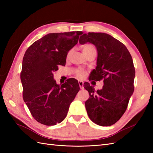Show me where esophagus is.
Returning <instances> with one entry per match:
<instances>
[{
	"instance_id": "esophagus-1",
	"label": "esophagus",
	"mask_w": 153,
	"mask_h": 153,
	"mask_svg": "<svg viewBox=\"0 0 153 153\" xmlns=\"http://www.w3.org/2000/svg\"><path fill=\"white\" fill-rule=\"evenodd\" d=\"M78 83H79V85L80 89H83V82H82V81H79Z\"/></svg>"
}]
</instances>
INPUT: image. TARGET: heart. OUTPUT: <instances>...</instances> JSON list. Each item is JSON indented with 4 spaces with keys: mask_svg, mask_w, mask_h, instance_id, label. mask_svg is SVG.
Returning a JSON list of instances; mask_svg holds the SVG:
<instances>
[{
    "mask_svg": "<svg viewBox=\"0 0 153 153\" xmlns=\"http://www.w3.org/2000/svg\"><path fill=\"white\" fill-rule=\"evenodd\" d=\"M82 50L83 54L85 55V56H87V55H88L89 54H92V53L96 54L97 53V50H96L95 47H94L93 45H91V44H86L85 45H83V46L82 47ZM72 53H73L72 50H70L69 52H68L67 54V56H66L67 60L70 59ZM85 76H86V72L85 71H83L82 70L77 71L76 77H77V78L83 79L85 77Z\"/></svg>",
    "mask_w": 153,
    "mask_h": 153,
    "instance_id": "b5f03b06",
    "label": "heart"
}]
</instances>
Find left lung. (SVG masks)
Listing matches in <instances>:
<instances>
[{
	"label": "left lung",
	"mask_w": 153,
	"mask_h": 153,
	"mask_svg": "<svg viewBox=\"0 0 153 153\" xmlns=\"http://www.w3.org/2000/svg\"><path fill=\"white\" fill-rule=\"evenodd\" d=\"M79 42L96 47L97 66L89 79L104 82L102 89L97 91L89 83H84L90 96L85 102L87 114L97 125L112 126L126 112L134 91L135 71L131 56L124 45L107 33H84Z\"/></svg>",
	"instance_id": "8db88e82"
}]
</instances>
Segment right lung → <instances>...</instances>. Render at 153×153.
<instances>
[{
  "label": "right lung",
  "mask_w": 153,
  "mask_h": 153,
  "mask_svg": "<svg viewBox=\"0 0 153 153\" xmlns=\"http://www.w3.org/2000/svg\"><path fill=\"white\" fill-rule=\"evenodd\" d=\"M82 33L47 34L25 51L20 75L23 99L35 120L42 124L54 126L62 122L79 91L78 82L73 78L58 85L53 72L59 66H65L68 53Z\"/></svg>",
  "instance_id": "1"
}]
</instances>
